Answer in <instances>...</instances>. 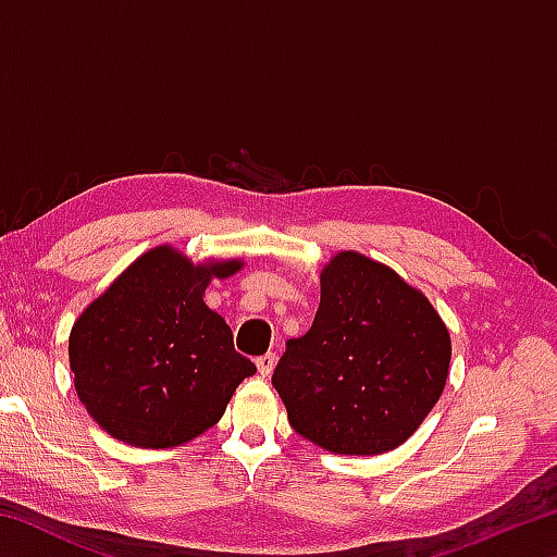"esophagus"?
Instances as JSON below:
<instances>
[{"label":"esophagus","mask_w":557,"mask_h":557,"mask_svg":"<svg viewBox=\"0 0 557 557\" xmlns=\"http://www.w3.org/2000/svg\"><path fill=\"white\" fill-rule=\"evenodd\" d=\"M275 363H277L275 354H265V356H260V358H258L256 366H258V371H260L262 379H268V375L272 373V369H275Z\"/></svg>","instance_id":"34e87169"}]
</instances>
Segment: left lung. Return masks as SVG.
Here are the masks:
<instances>
[{"mask_svg": "<svg viewBox=\"0 0 557 557\" xmlns=\"http://www.w3.org/2000/svg\"><path fill=\"white\" fill-rule=\"evenodd\" d=\"M319 285L312 329L289 338L272 373L289 425L334 455L400 447L445 391V322L420 289L356 250L336 252Z\"/></svg>", "mask_w": 557, "mask_h": 557, "instance_id": "8db88e82", "label": "left lung"}]
</instances>
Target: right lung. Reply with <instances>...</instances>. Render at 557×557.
<instances>
[{"mask_svg": "<svg viewBox=\"0 0 557 557\" xmlns=\"http://www.w3.org/2000/svg\"><path fill=\"white\" fill-rule=\"evenodd\" d=\"M240 268V258L191 262L172 245H157L75 319V393L110 437L166 449L223 418L235 388L258 369L235 351L231 326L203 295L213 277Z\"/></svg>", "mask_w": 557, "mask_h": 557, "instance_id": "obj_1", "label": "right lung"}]
</instances>
